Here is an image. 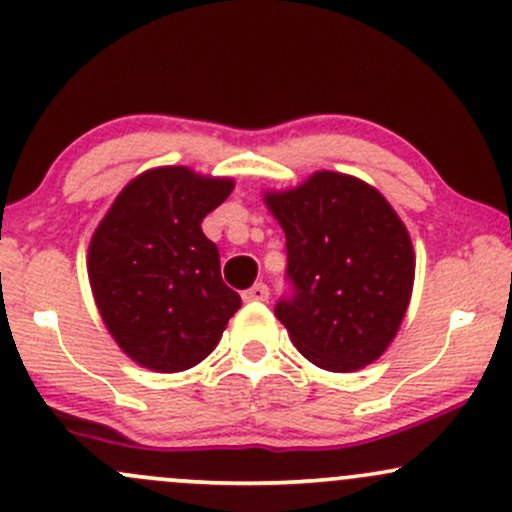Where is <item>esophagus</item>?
<instances>
[{
    "instance_id": "obj_1",
    "label": "esophagus",
    "mask_w": 512,
    "mask_h": 512,
    "mask_svg": "<svg viewBox=\"0 0 512 512\" xmlns=\"http://www.w3.org/2000/svg\"><path fill=\"white\" fill-rule=\"evenodd\" d=\"M269 299V289H267V284H255V286H250V289L247 291H243V301H267Z\"/></svg>"
}]
</instances>
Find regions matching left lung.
Instances as JSON below:
<instances>
[{"label":"left lung","instance_id":"1","mask_svg":"<svg viewBox=\"0 0 512 512\" xmlns=\"http://www.w3.org/2000/svg\"><path fill=\"white\" fill-rule=\"evenodd\" d=\"M286 235L294 296L274 313L308 362L357 372L396 338L415 279L411 235L379 189L320 170L299 187L265 192Z\"/></svg>","mask_w":512,"mask_h":512}]
</instances>
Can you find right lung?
I'll return each instance as SVG.
<instances>
[{"mask_svg": "<svg viewBox=\"0 0 512 512\" xmlns=\"http://www.w3.org/2000/svg\"><path fill=\"white\" fill-rule=\"evenodd\" d=\"M233 187L230 177L153 167L121 189L94 230L87 274L99 316L140 367H196L240 308L221 279L218 247L201 230Z\"/></svg>", "mask_w": 512, "mask_h": 512, "instance_id": "add662e5", "label": "right lung"}]
</instances>
